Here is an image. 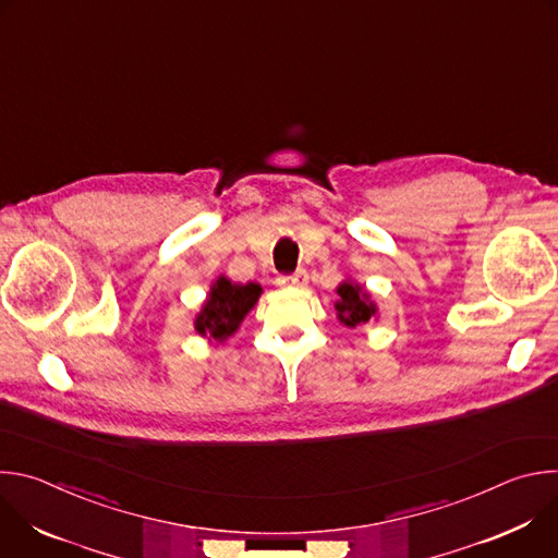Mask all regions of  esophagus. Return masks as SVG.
<instances>
[{
    "instance_id": "esophagus-1",
    "label": "esophagus",
    "mask_w": 558,
    "mask_h": 558,
    "mask_svg": "<svg viewBox=\"0 0 558 558\" xmlns=\"http://www.w3.org/2000/svg\"><path fill=\"white\" fill-rule=\"evenodd\" d=\"M306 280H308V274L304 271V269H298L295 274H291V276H282V278H278V282L280 284H284V287H304L306 284Z\"/></svg>"
}]
</instances>
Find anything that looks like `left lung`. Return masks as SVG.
Returning a JSON list of instances; mask_svg holds the SVG:
<instances>
[{
	"label": "left lung",
	"instance_id": "left-lung-1",
	"mask_svg": "<svg viewBox=\"0 0 558 558\" xmlns=\"http://www.w3.org/2000/svg\"><path fill=\"white\" fill-rule=\"evenodd\" d=\"M338 295L340 300L336 302V308L342 325L357 327L371 320V315L375 313V304L368 300V295L362 291L360 284L342 282L338 287Z\"/></svg>",
	"mask_w": 558,
	"mask_h": 558
}]
</instances>
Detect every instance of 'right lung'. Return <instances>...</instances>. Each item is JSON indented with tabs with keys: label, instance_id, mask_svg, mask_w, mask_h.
<instances>
[{
	"label": "right lung",
	"instance_id": "1",
	"mask_svg": "<svg viewBox=\"0 0 558 558\" xmlns=\"http://www.w3.org/2000/svg\"><path fill=\"white\" fill-rule=\"evenodd\" d=\"M260 287L256 282L250 284H231L227 278H218L211 287V293L196 317V331L201 336H209L216 342L227 340L238 327L250 308L258 302Z\"/></svg>",
	"mask_w": 558,
	"mask_h": 558
}]
</instances>
